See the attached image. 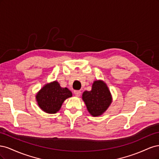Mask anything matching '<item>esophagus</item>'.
Listing matches in <instances>:
<instances>
[{"label":"esophagus","mask_w":159,"mask_h":159,"mask_svg":"<svg viewBox=\"0 0 159 159\" xmlns=\"http://www.w3.org/2000/svg\"><path fill=\"white\" fill-rule=\"evenodd\" d=\"M74 95L76 96V97H80V95H81V91H78V90H75L74 91Z\"/></svg>","instance_id":"34e87169"}]
</instances>
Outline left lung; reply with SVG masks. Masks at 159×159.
I'll return each instance as SVG.
<instances>
[{"label": "left lung", "mask_w": 159, "mask_h": 159, "mask_svg": "<svg viewBox=\"0 0 159 159\" xmlns=\"http://www.w3.org/2000/svg\"><path fill=\"white\" fill-rule=\"evenodd\" d=\"M82 99L89 113L93 117L102 115L112 102L111 94L102 80L95 81L91 91H85Z\"/></svg>", "instance_id": "8db88e82"}]
</instances>
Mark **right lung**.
Segmentation results:
<instances>
[{"mask_svg": "<svg viewBox=\"0 0 159 159\" xmlns=\"http://www.w3.org/2000/svg\"><path fill=\"white\" fill-rule=\"evenodd\" d=\"M72 96L67 88H63L57 81L46 84L36 95L40 108L47 113H56L60 109L64 101Z\"/></svg>", "mask_w": 159, "mask_h": 159, "instance_id": "obj_1", "label": "right lung"}]
</instances>
